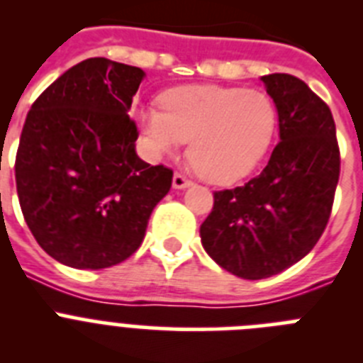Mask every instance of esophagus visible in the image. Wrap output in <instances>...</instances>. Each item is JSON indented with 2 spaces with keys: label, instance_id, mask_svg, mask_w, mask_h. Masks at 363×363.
<instances>
[{
  "label": "esophagus",
  "instance_id": "obj_1",
  "mask_svg": "<svg viewBox=\"0 0 363 363\" xmlns=\"http://www.w3.org/2000/svg\"><path fill=\"white\" fill-rule=\"evenodd\" d=\"M192 185V182L189 178H185L184 174H178V172H176L174 176H172V187L174 189H187V187H191Z\"/></svg>",
  "mask_w": 363,
  "mask_h": 363
}]
</instances>
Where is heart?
<instances>
[{"instance_id": "obj_1", "label": "heart", "mask_w": 363, "mask_h": 363, "mask_svg": "<svg viewBox=\"0 0 363 363\" xmlns=\"http://www.w3.org/2000/svg\"><path fill=\"white\" fill-rule=\"evenodd\" d=\"M160 105L138 107L136 118L152 154L172 152L191 140L189 156L205 179L230 185L251 174L277 133V108L265 92L189 85Z\"/></svg>"}]
</instances>
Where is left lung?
<instances>
[{
    "mask_svg": "<svg viewBox=\"0 0 363 363\" xmlns=\"http://www.w3.org/2000/svg\"><path fill=\"white\" fill-rule=\"evenodd\" d=\"M259 79L277 107L280 143L256 178L214 192L200 227L205 252L245 280L278 274L309 255L329 221L340 176L329 107L291 74Z\"/></svg>",
    "mask_w": 363,
    "mask_h": 363,
    "instance_id": "left-lung-1",
    "label": "left lung"
}]
</instances>
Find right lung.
Returning <instances> with one entry per match:
<instances>
[{
	"mask_svg": "<svg viewBox=\"0 0 363 363\" xmlns=\"http://www.w3.org/2000/svg\"><path fill=\"white\" fill-rule=\"evenodd\" d=\"M145 72L89 57L34 101L16 154V187L41 249L74 269H105L142 245L172 171L136 154L129 108Z\"/></svg>",
	"mask_w": 363,
	"mask_h": 363,
	"instance_id": "obj_1",
	"label": "right lung"
}]
</instances>
